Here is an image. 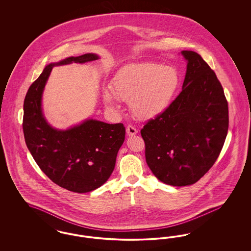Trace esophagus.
<instances>
[{"label": "esophagus", "mask_w": 251, "mask_h": 251, "mask_svg": "<svg viewBox=\"0 0 251 251\" xmlns=\"http://www.w3.org/2000/svg\"><path fill=\"white\" fill-rule=\"evenodd\" d=\"M126 131H127V134H128L129 136H132V135H135V134L137 133V129H136L135 127L131 126V125H129V126L127 127Z\"/></svg>", "instance_id": "esophagus-1"}]
</instances>
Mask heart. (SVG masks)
<instances>
[{
    "label": "heart",
    "mask_w": 251,
    "mask_h": 251,
    "mask_svg": "<svg viewBox=\"0 0 251 251\" xmlns=\"http://www.w3.org/2000/svg\"><path fill=\"white\" fill-rule=\"evenodd\" d=\"M180 80L176 68L149 62L122 68L109 87L116 99L129 102L136 119L150 120L167 111L179 90ZM103 96L108 104L115 105L109 92Z\"/></svg>",
    "instance_id": "1"
}]
</instances>
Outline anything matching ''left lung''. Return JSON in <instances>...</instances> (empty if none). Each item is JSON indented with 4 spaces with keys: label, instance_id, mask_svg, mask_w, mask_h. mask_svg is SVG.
<instances>
[{
    "label": "left lung",
    "instance_id": "8db88e82",
    "mask_svg": "<svg viewBox=\"0 0 251 251\" xmlns=\"http://www.w3.org/2000/svg\"><path fill=\"white\" fill-rule=\"evenodd\" d=\"M181 54L187 60L181 92L140 131L148 166L173 186L202 178L220 154L228 128L227 101L215 72L199 53Z\"/></svg>",
    "mask_w": 251,
    "mask_h": 251
}]
</instances>
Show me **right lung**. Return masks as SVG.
Wrapping results in <instances>:
<instances>
[{
  "instance_id": "obj_1",
  "label": "right lung",
  "mask_w": 251,
  "mask_h": 251,
  "mask_svg": "<svg viewBox=\"0 0 251 251\" xmlns=\"http://www.w3.org/2000/svg\"><path fill=\"white\" fill-rule=\"evenodd\" d=\"M99 58L93 53L46 66L29 87L24 103L25 143L37 166L60 187L75 193L93 191L111 176L125 139L122 123L88 120L66 131L51 128L43 117L41 97L52 68Z\"/></svg>"
}]
</instances>
